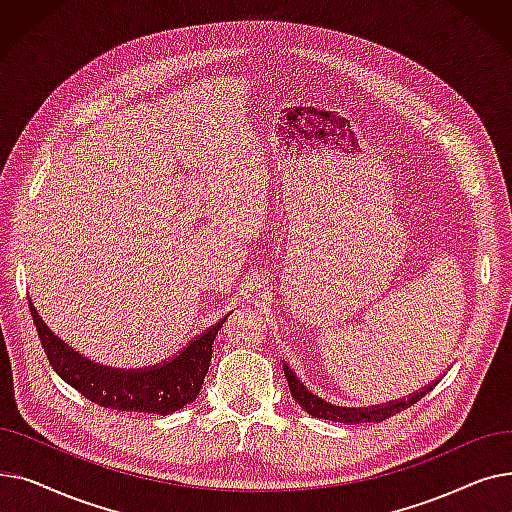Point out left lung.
<instances>
[{"label": "left lung", "mask_w": 512, "mask_h": 512, "mask_svg": "<svg viewBox=\"0 0 512 512\" xmlns=\"http://www.w3.org/2000/svg\"><path fill=\"white\" fill-rule=\"evenodd\" d=\"M284 367V375H286V382H288V388H290V394L292 398L299 402L301 409H305L311 417H317V419H328V421H334V423H344V425H357V423H382L386 421L388 417L400 413L409 409L411 405H415L417 400H421L425 394H429L434 390V386L438 384L432 382L429 386H425L423 390L419 392H413L409 394L407 398H400V400H392V402H386V405H378V407H365V409H344V407H336V405H330V402L317 398L315 394H311L303 382L297 378V373H292V369L282 363Z\"/></svg>", "instance_id": "8db88e82"}]
</instances>
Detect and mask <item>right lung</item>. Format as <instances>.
Returning <instances> with one entry per match:
<instances>
[{"label":"right lung","instance_id":"1","mask_svg":"<svg viewBox=\"0 0 512 512\" xmlns=\"http://www.w3.org/2000/svg\"><path fill=\"white\" fill-rule=\"evenodd\" d=\"M43 351L60 378L103 409L170 415L193 402L211 363L213 340L226 321L222 317L201 336L188 342L170 361L151 369H112L76 353L53 334L29 301Z\"/></svg>","mask_w":512,"mask_h":512}]
</instances>
